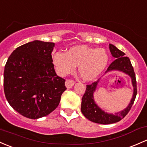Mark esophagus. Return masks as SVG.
Listing matches in <instances>:
<instances>
[{"mask_svg": "<svg viewBox=\"0 0 147 147\" xmlns=\"http://www.w3.org/2000/svg\"><path fill=\"white\" fill-rule=\"evenodd\" d=\"M75 84V81H74L73 80H70V79H69V80H67L65 82V86H67V88H71L72 87V86Z\"/></svg>", "mask_w": 147, "mask_h": 147, "instance_id": "obj_1", "label": "esophagus"}]
</instances>
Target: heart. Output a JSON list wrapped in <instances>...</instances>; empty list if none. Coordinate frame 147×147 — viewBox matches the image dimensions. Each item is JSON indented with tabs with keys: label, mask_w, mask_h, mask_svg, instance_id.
<instances>
[{
	"label": "heart",
	"mask_w": 147,
	"mask_h": 147,
	"mask_svg": "<svg viewBox=\"0 0 147 147\" xmlns=\"http://www.w3.org/2000/svg\"><path fill=\"white\" fill-rule=\"evenodd\" d=\"M55 71L61 76L72 73L78 66L81 78L86 81L94 80L103 72L109 63V55L103 49L86 46L70 48L67 53L57 52L53 56Z\"/></svg>",
	"instance_id": "obj_1"
}]
</instances>
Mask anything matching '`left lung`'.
<instances>
[{
    "label": "left lung",
    "instance_id": "1",
    "mask_svg": "<svg viewBox=\"0 0 147 147\" xmlns=\"http://www.w3.org/2000/svg\"><path fill=\"white\" fill-rule=\"evenodd\" d=\"M109 49H110L111 54L115 58V60L109 66L107 70L106 71V73L109 71L119 70L129 75V77L132 79L134 92L132 99H131L130 103H129L127 107L123 111L117 113L114 115V114H109L107 113H105L96 104L95 101H94L93 94L96 89L97 84H98L99 80H98V81L94 82L92 84L86 85L85 93L83 95L82 98V113L90 121L103 125L117 123V122L120 121V120L124 118L132 108L137 93L135 73L133 67L131 64L129 58L125 56V53L119 50L113 44H109Z\"/></svg>",
    "mask_w": 147,
    "mask_h": 147
}]
</instances>
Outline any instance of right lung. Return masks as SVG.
I'll return each instance as SVG.
<instances>
[{
  "label": "right lung",
  "instance_id": "1",
  "mask_svg": "<svg viewBox=\"0 0 147 147\" xmlns=\"http://www.w3.org/2000/svg\"><path fill=\"white\" fill-rule=\"evenodd\" d=\"M55 44L36 41L19 46L5 65L4 92L12 109L23 116L38 119L59 105L67 89L56 75L51 53Z\"/></svg>",
  "mask_w": 147,
  "mask_h": 147
}]
</instances>
